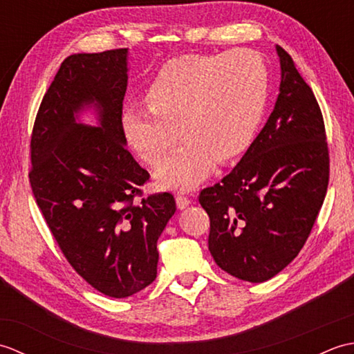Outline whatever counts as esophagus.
<instances>
[{
  "instance_id": "obj_1",
  "label": "esophagus",
  "mask_w": 354,
  "mask_h": 354,
  "mask_svg": "<svg viewBox=\"0 0 354 354\" xmlns=\"http://www.w3.org/2000/svg\"><path fill=\"white\" fill-rule=\"evenodd\" d=\"M190 198L184 196V194H176V205L179 209H184L190 205Z\"/></svg>"
}]
</instances>
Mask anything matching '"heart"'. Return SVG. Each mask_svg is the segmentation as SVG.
I'll use <instances>...</instances> for the list:
<instances>
[{
	"instance_id": "1",
	"label": "heart",
	"mask_w": 354,
	"mask_h": 354,
	"mask_svg": "<svg viewBox=\"0 0 354 354\" xmlns=\"http://www.w3.org/2000/svg\"><path fill=\"white\" fill-rule=\"evenodd\" d=\"M268 89V68L254 51L179 56L150 80L149 108L126 104L124 137L142 161L158 165L181 133L185 141L158 167L156 181L190 190L212 175L216 161L230 162L251 146Z\"/></svg>"
}]
</instances>
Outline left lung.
<instances>
[{
    "instance_id": "8db88e82",
    "label": "left lung",
    "mask_w": 354,
    "mask_h": 354,
    "mask_svg": "<svg viewBox=\"0 0 354 354\" xmlns=\"http://www.w3.org/2000/svg\"><path fill=\"white\" fill-rule=\"evenodd\" d=\"M281 82L272 114L242 160L199 194L217 266L263 283L301 251L328 185L324 120L289 53L277 45Z\"/></svg>"
}]
</instances>
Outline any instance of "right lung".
Wrapping results in <instances>:
<instances>
[{"label":"right lung","mask_w":354,"mask_h":354,"mask_svg":"<svg viewBox=\"0 0 354 354\" xmlns=\"http://www.w3.org/2000/svg\"><path fill=\"white\" fill-rule=\"evenodd\" d=\"M127 48L77 53L61 64L35 120L30 185L53 237L95 290L126 298L156 278V242L176 212L170 193L140 198L149 173L122 127ZM94 107L97 127L78 122Z\"/></svg>","instance_id":"right-lung-1"}]
</instances>
